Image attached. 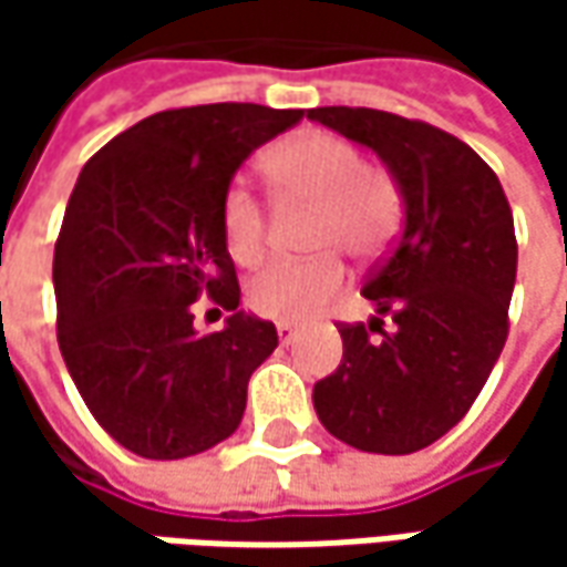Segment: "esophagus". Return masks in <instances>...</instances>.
I'll return each instance as SVG.
<instances>
[{
  "label": "esophagus",
  "instance_id": "obj_1",
  "mask_svg": "<svg viewBox=\"0 0 567 567\" xmlns=\"http://www.w3.org/2000/svg\"><path fill=\"white\" fill-rule=\"evenodd\" d=\"M277 338H280V343H293V340L299 338V328L290 324V321H280V324H277Z\"/></svg>",
  "mask_w": 567,
  "mask_h": 567
}]
</instances>
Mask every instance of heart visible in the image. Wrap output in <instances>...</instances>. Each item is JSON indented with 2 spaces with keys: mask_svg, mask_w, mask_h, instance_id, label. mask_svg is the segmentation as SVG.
<instances>
[{
  "mask_svg": "<svg viewBox=\"0 0 567 567\" xmlns=\"http://www.w3.org/2000/svg\"><path fill=\"white\" fill-rule=\"evenodd\" d=\"M277 195L318 207L309 246L324 251L309 261H274L249 284L251 312L277 321H306L338 299L347 268L334 251L362 261L379 258L398 236L403 192L394 173L372 166L343 138L302 132L277 144L268 161ZM220 236L236 265H258L268 249V214L246 183H229L220 195Z\"/></svg>",
  "mask_w": 567,
  "mask_h": 567,
  "instance_id": "obj_1",
  "label": "heart"
}]
</instances>
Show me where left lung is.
I'll use <instances>...</instances> for the list:
<instances>
[{"label":"left lung","instance_id":"left-lung-1","mask_svg":"<svg viewBox=\"0 0 567 567\" xmlns=\"http://www.w3.org/2000/svg\"><path fill=\"white\" fill-rule=\"evenodd\" d=\"M309 120L372 147L401 183L406 214L362 287L391 328L340 321L343 360L316 384V413L347 445L413 454L467 416L508 340L512 205L492 166L429 122L369 106H318Z\"/></svg>","mask_w":567,"mask_h":567}]
</instances>
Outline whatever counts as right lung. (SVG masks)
<instances>
[{
	"label": "right lung",
	"instance_id": "add662e5",
	"mask_svg": "<svg viewBox=\"0 0 567 567\" xmlns=\"http://www.w3.org/2000/svg\"><path fill=\"white\" fill-rule=\"evenodd\" d=\"M302 110L205 103L154 113L84 164L55 239V338L87 410L122 447L179 461L229 439L251 372L277 347L239 312L220 195ZM230 312L198 339L195 298Z\"/></svg>",
	"mask_w": 567,
	"mask_h": 567
}]
</instances>
